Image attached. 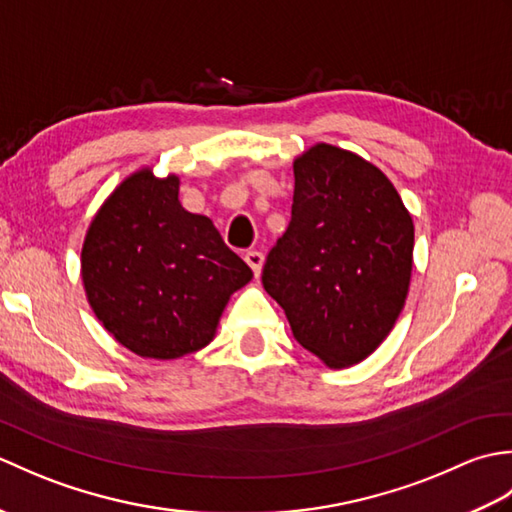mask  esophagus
I'll use <instances>...</instances> for the list:
<instances>
[{"mask_svg":"<svg viewBox=\"0 0 512 512\" xmlns=\"http://www.w3.org/2000/svg\"><path fill=\"white\" fill-rule=\"evenodd\" d=\"M246 264L253 268V273H255V277H259L262 275V266H264V253H259V250H248L246 253Z\"/></svg>","mask_w":512,"mask_h":512,"instance_id":"obj_1","label":"esophagus"}]
</instances>
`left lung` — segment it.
<instances>
[{"instance_id": "8db88e82", "label": "left lung", "mask_w": 512, "mask_h": 512, "mask_svg": "<svg viewBox=\"0 0 512 512\" xmlns=\"http://www.w3.org/2000/svg\"><path fill=\"white\" fill-rule=\"evenodd\" d=\"M292 220L262 284L292 334L330 369L365 361L396 325L413 268V220L354 151L317 143L292 162Z\"/></svg>"}]
</instances>
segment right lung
I'll return each instance as SVG.
<instances>
[{
	"label": "right lung",
	"instance_id": "obj_1",
	"mask_svg": "<svg viewBox=\"0 0 512 512\" xmlns=\"http://www.w3.org/2000/svg\"><path fill=\"white\" fill-rule=\"evenodd\" d=\"M180 178L143 167L107 195L81 248V279L96 319L143 358L173 361L215 339L250 270L206 215L180 204Z\"/></svg>",
	"mask_w": 512,
	"mask_h": 512
}]
</instances>
